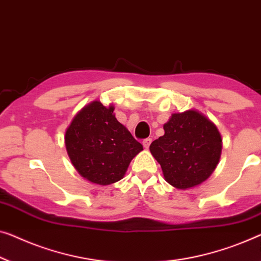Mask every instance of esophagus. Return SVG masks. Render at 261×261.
<instances>
[{
    "instance_id": "obj_1",
    "label": "esophagus",
    "mask_w": 261,
    "mask_h": 261,
    "mask_svg": "<svg viewBox=\"0 0 261 261\" xmlns=\"http://www.w3.org/2000/svg\"><path fill=\"white\" fill-rule=\"evenodd\" d=\"M151 138H146V139H144L143 141V145H144V147H145V149H149V146H150V144H151Z\"/></svg>"
}]
</instances>
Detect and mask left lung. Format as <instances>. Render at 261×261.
Returning <instances> with one entry per match:
<instances>
[{
  "instance_id": "1",
  "label": "left lung",
  "mask_w": 261,
  "mask_h": 261,
  "mask_svg": "<svg viewBox=\"0 0 261 261\" xmlns=\"http://www.w3.org/2000/svg\"><path fill=\"white\" fill-rule=\"evenodd\" d=\"M165 134L150 145L165 180L186 190L201 184L219 163L223 139L215 123L196 110L172 114Z\"/></svg>"
}]
</instances>
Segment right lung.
Here are the masks:
<instances>
[{"instance_id": "obj_1", "label": "right lung", "mask_w": 261, "mask_h": 261, "mask_svg": "<svg viewBox=\"0 0 261 261\" xmlns=\"http://www.w3.org/2000/svg\"><path fill=\"white\" fill-rule=\"evenodd\" d=\"M114 106L99 100L85 106L65 131L70 161L85 179L110 185L122 179L143 145L115 117Z\"/></svg>"}]
</instances>
